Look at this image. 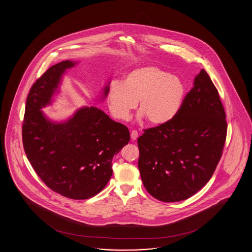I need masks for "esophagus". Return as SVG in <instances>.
<instances>
[{"label":"esophagus","instance_id":"obj_1","mask_svg":"<svg viewBox=\"0 0 252 252\" xmlns=\"http://www.w3.org/2000/svg\"><path fill=\"white\" fill-rule=\"evenodd\" d=\"M138 131L137 130H132L130 133V137H131L132 141H136L138 139Z\"/></svg>","mask_w":252,"mask_h":252}]
</instances>
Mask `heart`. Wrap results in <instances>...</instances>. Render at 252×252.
<instances>
[{"instance_id":"obj_1","label":"heart","mask_w":252,"mask_h":252,"mask_svg":"<svg viewBox=\"0 0 252 252\" xmlns=\"http://www.w3.org/2000/svg\"><path fill=\"white\" fill-rule=\"evenodd\" d=\"M184 93V85L178 77L157 66H144L128 72L123 84L111 83L108 108L116 119L127 120L138 101L140 116L151 125L159 126L178 114Z\"/></svg>"}]
</instances>
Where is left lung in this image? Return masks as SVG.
<instances>
[{
    "label": "left lung",
    "mask_w": 252,
    "mask_h": 252,
    "mask_svg": "<svg viewBox=\"0 0 252 252\" xmlns=\"http://www.w3.org/2000/svg\"><path fill=\"white\" fill-rule=\"evenodd\" d=\"M144 131L138 166L146 191L163 202L198 192L212 178L227 137L225 109L206 71L194 77L172 120Z\"/></svg>",
    "instance_id": "1"
}]
</instances>
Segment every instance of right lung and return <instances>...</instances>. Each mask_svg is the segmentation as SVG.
<instances>
[{"mask_svg": "<svg viewBox=\"0 0 252 252\" xmlns=\"http://www.w3.org/2000/svg\"><path fill=\"white\" fill-rule=\"evenodd\" d=\"M76 64L71 60L49 68L30 89L23 123L24 151L37 176L51 190L72 199L101 192L112 176V158L128 144L127 127L103 110L84 107L62 123L40 110L50 105L61 77ZM108 86L103 98L108 95Z\"/></svg>", "mask_w": 252, "mask_h": 252, "instance_id": "obj_1", "label": "right lung"}]
</instances>
